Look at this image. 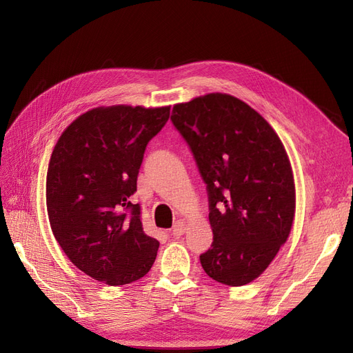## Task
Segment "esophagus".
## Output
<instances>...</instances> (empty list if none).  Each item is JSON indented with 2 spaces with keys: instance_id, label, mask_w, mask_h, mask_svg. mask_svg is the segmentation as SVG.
I'll list each match as a JSON object with an SVG mask.
<instances>
[{
  "instance_id": "34e87169",
  "label": "esophagus",
  "mask_w": 353,
  "mask_h": 353,
  "mask_svg": "<svg viewBox=\"0 0 353 353\" xmlns=\"http://www.w3.org/2000/svg\"><path fill=\"white\" fill-rule=\"evenodd\" d=\"M185 230H187V223L184 221H176L174 228L170 230V234H172L174 237H181L185 232Z\"/></svg>"
}]
</instances>
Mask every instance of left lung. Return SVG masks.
Instances as JSON below:
<instances>
[{"label":"left lung","instance_id":"1","mask_svg":"<svg viewBox=\"0 0 353 353\" xmlns=\"http://www.w3.org/2000/svg\"><path fill=\"white\" fill-rule=\"evenodd\" d=\"M208 184L212 280L239 287L268 268L290 236L296 187L279 134L248 103L223 92L174 105L170 116Z\"/></svg>","mask_w":353,"mask_h":353}]
</instances>
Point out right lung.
<instances>
[{"label": "right lung", "mask_w": 353, "mask_h": 353, "mask_svg": "<svg viewBox=\"0 0 353 353\" xmlns=\"http://www.w3.org/2000/svg\"><path fill=\"white\" fill-rule=\"evenodd\" d=\"M170 105H100L74 119L54 145L47 172L51 231L69 261L109 285L140 280L159 241L143 230L137 191L147 143L169 119Z\"/></svg>", "instance_id": "right-lung-1"}]
</instances>
